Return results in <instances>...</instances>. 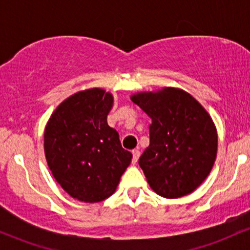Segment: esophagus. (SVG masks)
Segmentation results:
<instances>
[{"label": "esophagus", "instance_id": "34e87169", "mask_svg": "<svg viewBox=\"0 0 250 250\" xmlns=\"http://www.w3.org/2000/svg\"><path fill=\"white\" fill-rule=\"evenodd\" d=\"M131 153H133V163H136L137 160H139V157H140V150L139 149H134Z\"/></svg>", "mask_w": 250, "mask_h": 250}]
</instances>
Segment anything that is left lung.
Returning <instances> with one entry per match:
<instances>
[{"mask_svg":"<svg viewBox=\"0 0 250 250\" xmlns=\"http://www.w3.org/2000/svg\"><path fill=\"white\" fill-rule=\"evenodd\" d=\"M130 99L151 119L150 142L139 160L150 188L167 199L190 194L207 179L216 159L211 117L179 88L137 93Z\"/></svg>","mask_w":250,"mask_h":250,"instance_id":"8db88e82","label":"left lung"}]
</instances>
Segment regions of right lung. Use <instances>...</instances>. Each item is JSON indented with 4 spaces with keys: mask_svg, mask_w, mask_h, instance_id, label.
Instances as JSON below:
<instances>
[{
    "mask_svg": "<svg viewBox=\"0 0 250 250\" xmlns=\"http://www.w3.org/2000/svg\"><path fill=\"white\" fill-rule=\"evenodd\" d=\"M113 103V95L101 88L79 91L55 109L45 125L48 167L57 183L82 202H101L115 193L133 157L108 125Z\"/></svg>",
    "mask_w": 250,
    "mask_h": 250,
    "instance_id": "1",
    "label": "right lung"
}]
</instances>
